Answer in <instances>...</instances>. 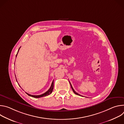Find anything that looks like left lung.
I'll return each mask as SVG.
<instances>
[{
	"instance_id": "1",
	"label": "left lung",
	"mask_w": 124,
	"mask_h": 124,
	"mask_svg": "<svg viewBox=\"0 0 124 124\" xmlns=\"http://www.w3.org/2000/svg\"><path fill=\"white\" fill-rule=\"evenodd\" d=\"M69 82H70V86H71V88H72V90H73V92H74V93L75 94H76V95H78V96H81L80 95H79V94H78V93H77L75 90H74V89H73V87H72V85H71V84H70V82L69 81Z\"/></svg>"
}]
</instances>
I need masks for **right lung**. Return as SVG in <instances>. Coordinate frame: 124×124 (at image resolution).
Here are the masks:
<instances>
[{"mask_svg": "<svg viewBox=\"0 0 124 124\" xmlns=\"http://www.w3.org/2000/svg\"><path fill=\"white\" fill-rule=\"evenodd\" d=\"M20 48H21V47L19 48V50H18V51H17V54H16V56H17V54H18V52H19V49H20ZM16 81H17V80H16ZM54 80H53V81L52 82L51 86H50L49 89L46 92H45V93H44V94H42V95H32L29 94L28 93H26V92H25V93H26L28 96H31V97H33V98H41V97L46 96L49 95V94H50L52 93V90H53V89H54Z\"/></svg>", "mask_w": 124, "mask_h": 124, "instance_id": "right-lung-1", "label": "right lung"}]
</instances>
